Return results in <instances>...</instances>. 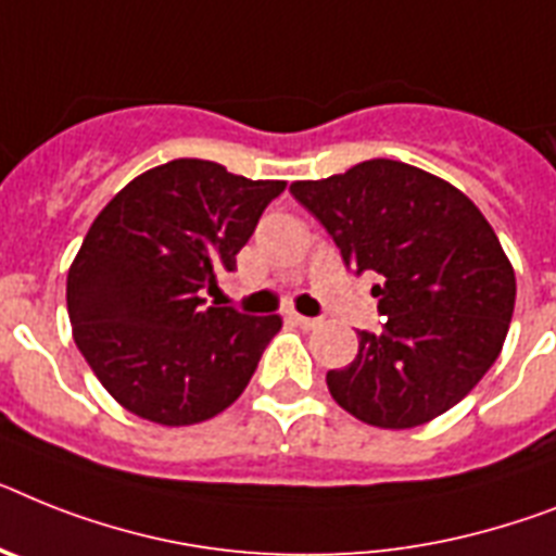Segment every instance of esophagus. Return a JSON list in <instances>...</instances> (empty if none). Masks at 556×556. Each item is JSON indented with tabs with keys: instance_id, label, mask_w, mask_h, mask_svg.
<instances>
[{
	"instance_id": "esophagus-1",
	"label": "esophagus",
	"mask_w": 556,
	"mask_h": 556,
	"mask_svg": "<svg viewBox=\"0 0 556 556\" xmlns=\"http://www.w3.org/2000/svg\"><path fill=\"white\" fill-rule=\"evenodd\" d=\"M289 320L301 329H318L320 320L318 318H306V315H298V312H289Z\"/></svg>"
}]
</instances>
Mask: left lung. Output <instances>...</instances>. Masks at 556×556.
Instances as JSON below:
<instances>
[{"instance_id":"1","label":"left lung","mask_w":556,"mask_h":556,"mask_svg":"<svg viewBox=\"0 0 556 556\" xmlns=\"http://www.w3.org/2000/svg\"><path fill=\"white\" fill-rule=\"evenodd\" d=\"M371 287L380 332H357L350 366L327 371L338 406L369 426L412 429L460 403L492 369L515 312V269L483 213L443 178L392 159L289 187Z\"/></svg>"}]
</instances>
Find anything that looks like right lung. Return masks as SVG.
Listing matches in <instances>:
<instances>
[{"mask_svg": "<svg viewBox=\"0 0 556 556\" xmlns=\"http://www.w3.org/2000/svg\"><path fill=\"white\" fill-rule=\"evenodd\" d=\"M283 187L176 159L132 178L96 215L67 273V315L73 341L124 409L192 426L244 392L281 318L206 306L204 289L236 269Z\"/></svg>", "mask_w": 556, "mask_h": 556, "instance_id": "right-lung-1", "label": "right lung"}]
</instances>
